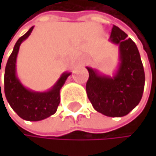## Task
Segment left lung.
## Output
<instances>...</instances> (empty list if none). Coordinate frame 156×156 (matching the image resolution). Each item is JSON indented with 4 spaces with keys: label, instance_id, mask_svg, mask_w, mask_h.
Here are the masks:
<instances>
[{
    "label": "left lung",
    "instance_id": "8db88e82",
    "mask_svg": "<svg viewBox=\"0 0 156 156\" xmlns=\"http://www.w3.org/2000/svg\"><path fill=\"white\" fill-rule=\"evenodd\" d=\"M109 41L119 46L118 68L110 76L86 67L89 72L86 92L96 111L108 117H122L140 102L145 74L139 49L126 34L113 25Z\"/></svg>",
    "mask_w": 156,
    "mask_h": 156
}]
</instances>
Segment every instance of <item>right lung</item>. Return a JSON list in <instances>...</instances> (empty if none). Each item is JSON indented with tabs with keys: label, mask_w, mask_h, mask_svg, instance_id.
I'll return each instance as SVG.
<instances>
[{
	"label": "right lung",
	"mask_w": 156,
	"mask_h": 156,
	"mask_svg": "<svg viewBox=\"0 0 156 156\" xmlns=\"http://www.w3.org/2000/svg\"><path fill=\"white\" fill-rule=\"evenodd\" d=\"M33 30L34 27L16 41L7 61L4 70V94L9 105L20 118L26 121L37 122L56 112L61 100L60 91L71 73H62L57 82L47 92H34L23 86L16 76V57L21 43L29 37ZM1 98H2V91Z\"/></svg>",
	"instance_id": "right-lung-1"
}]
</instances>
